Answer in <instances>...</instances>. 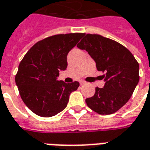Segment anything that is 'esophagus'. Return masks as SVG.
Instances as JSON below:
<instances>
[{
  "label": "esophagus",
  "mask_w": 150,
  "mask_h": 150,
  "mask_svg": "<svg viewBox=\"0 0 150 150\" xmlns=\"http://www.w3.org/2000/svg\"><path fill=\"white\" fill-rule=\"evenodd\" d=\"M79 83H80V85H83V84L85 83V81H84V80H80V81H79Z\"/></svg>",
  "instance_id": "1"
}]
</instances>
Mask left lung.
Returning <instances> with one entry per match:
<instances>
[{"mask_svg":"<svg viewBox=\"0 0 150 150\" xmlns=\"http://www.w3.org/2000/svg\"><path fill=\"white\" fill-rule=\"evenodd\" d=\"M77 47L93 57L98 71L105 72L104 88H95V94L85 100L87 105L100 115L118 111L139 82V63L126 47L97 34H86Z\"/></svg>","mask_w":150,"mask_h":150,"instance_id":"8db88e82","label":"left lung"}]
</instances>
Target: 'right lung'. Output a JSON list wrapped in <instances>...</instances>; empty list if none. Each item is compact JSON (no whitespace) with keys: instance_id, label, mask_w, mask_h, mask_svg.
Returning a JSON list of instances; mask_svg holds the SVG:
<instances>
[{"instance_id":"obj_1","label":"right lung","mask_w":150,"mask_h":150,"mask_svg":"<svg viewBox=\"0 0 150 150\" xmlns=\"http://www.w3.org/2000/svg\"><path fill=\"white\" fill-rule=\"evenodd\" d=\"M84 33L58 34L43 39L21 61L15 83L22 100L35 115L54 116L67 107L69 96L79 83L57 80L59 71L67 67L68 53Z\"/></svg>"}]
</instances>
